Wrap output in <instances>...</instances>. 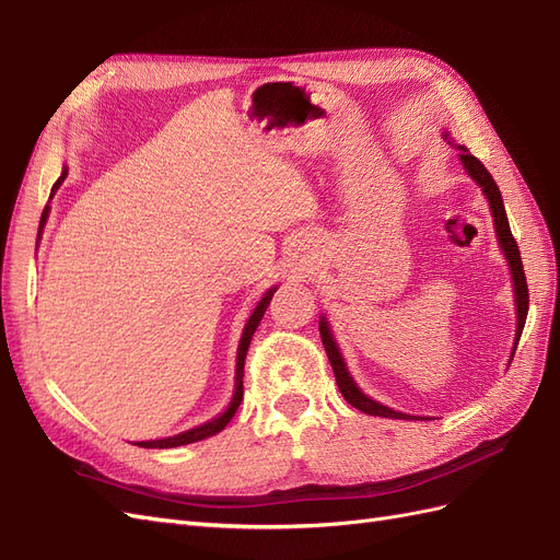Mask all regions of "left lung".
<instances>
[{
	"instance_id": "1",
	"label": "left lung",
	"mask_w": 560,
	"mask_h": 560,
	"mask_svg": "<svg viewBox=\"0 0 560 560\" xmlns=\"http://www.w3.org/2000/svg\"><path fill=\"white\" fill-rule=\"evenodd\" d=\"M460 149V161L465 165V171L469 173V177L477 182L481 186L483 196L488 198V206H490V212H493V222H495V233H498V241H500V249L504 252V259L506 264H510V270H512V280H514V296H516V341H514V350L518 346V338H521V331L525 327V317H528V282H525V273H523V264H521V252H518V245L514 241L512 235V229H510V219H506V212H504V202H502V196H500V189L495 179L490 177V173L483 167V163L469 154V149L465 147H457ZM319 336H322V346H325L327 350V358L331 362V369H334V376H336V385L338 389H341L343 399L354 406V409H360L362 413H369V416H381V418H397V420H428V418H420V416H409V413H401V411H395L389 409V406L376 401L366 397L362 389L358 387V383L352 381L350 371L343 362V354L341 350H338L336 341H334V334L327 325V317H319ZM514 358V352H512Z\"/></svg>"
}]
</instances>
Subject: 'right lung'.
Returning a JSON list of instances; mask_svg holds the SVG:
<instances>
[{
  "instance_id": "right-lung-1",
  "label": "right lung",
  "mask_w": 560,
  "mask_h": 560,
  "mask_svg": "<svg viewBox=\"0 0 560 560\" xmlns=\"http://www.w3.org/2000/svg\"><path fill=\"white\" fill-rule=\"evenodd\" d=\"M65 177H67V171H62L60 179L54 184V191L62 184ZM48 212H50V208L46 206L44 212H42L39 235H42V229H44L46 219H48ZM276 290H278V287H270V290L261 296V301L257 303V308L252 311V315H249V319H247V325H245V329H243L241 343H238V358H235V389H233V397H231V404L226 406V411H224L222 416H217V418L208 420V422H202V425H198V428H194V430H186V432H182V434L167 436V439H154V442H138L135 446H142V448H175V446L200 442V439H208V436H212V434H217V432H222V430L229 425V420L235 416V411H238V406H241V401H243V369H245V354H247L249 341H252L254 331H257L259 322H261V317H264V313H266V308H268L270 299H273Z\"/></svg>"
}]
</instances>
